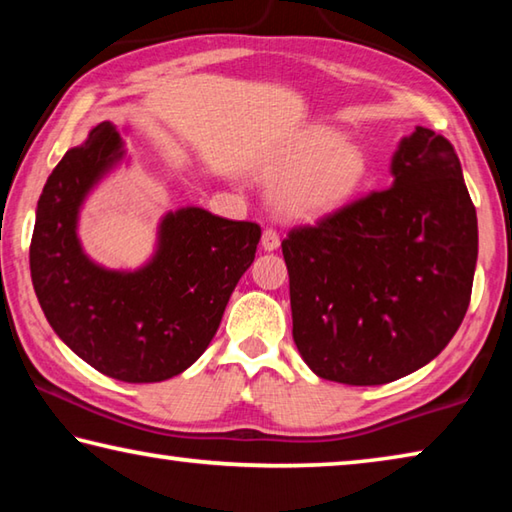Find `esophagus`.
Masks as SVG:
<instances>
[{
	"instance_id": "1",
	"label": "esophagus",
	"mask_w": 512,
	"mask_h": 512,
	"mask_svg": "<svg viewBox=\"0 0 512 512\" xmlns=\"http://www.w3.org/2000/svg\"><path fill=\"white\" fill-rule=\"evenodd\" d=\"M277 246H280V235H277V230L266 228L264 235H262V248L264 250H275Z\"/></svg>"
}]
</instances>
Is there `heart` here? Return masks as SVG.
<instances>
[{
    "label": "heart",
    "instance_id": "1",
    "mask_svg": "<svg viewBox=\"0 0 512 512\" xmlns=\"http://www.w3.org/2000/svg\"><path fill=\"white\" fill-rule=\"evenodd\" d=\"M259 176L277 187L282 214L318 221L354 201L368 178V158L334 128H309L262 162Z\"/></svg>",
    "mask_w": 512,
    "mask_h": 512
}]
</instances>
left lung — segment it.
I'll use <instances>...</instances> for the list:
<instances>
[{
  "mask_svg": "<svg viewBox=\"0 0 512 512\" xmlns=\"http://www.w3.org/2000/svg\"><path fill=\"white\" fill-rule=\"evenodd\" d=\"M393 185L282 241L293 341L318 377L379 386L436 359L461 327L479 255L454 146L415 126Z\"/></svg>",
  "mask_w": 512,
  "mask_h": 512,
  "instance_id": "1",
  "label": "left lung"
}]
</instances>
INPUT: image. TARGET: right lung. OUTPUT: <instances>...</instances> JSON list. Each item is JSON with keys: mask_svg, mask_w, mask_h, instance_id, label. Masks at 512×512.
I'll list each match as a JSON object with an SVG mask.
<instances>
[{"mask_svg": "<svg viewBox=\"0 0 512 512\" xmlns=\"http://www.w3.org/2000/svg\"><path fill=\"white\" fill-rule=\"evenodd\" d=\"M124 155L110 121L63 155L40 194L29 264L40 307L69 350L112 379L151 384L207 350L262 230L189 205L162 216L144 266L92 262L79 239L81 207Z\"/></svg>", "mask_w": 512, "mask_h": 512, "instance_id": "obj_1", "label": "right lung"}]
</instances>
